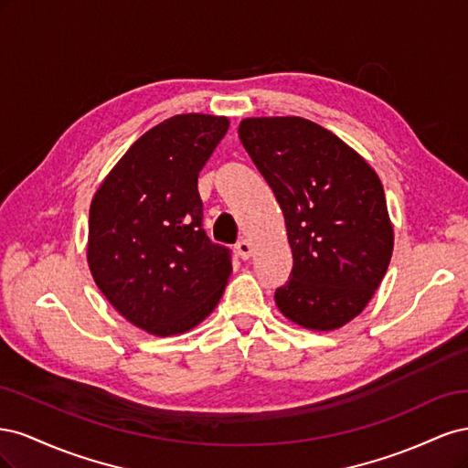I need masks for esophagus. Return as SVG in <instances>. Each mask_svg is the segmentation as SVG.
<instances>
[{
  "instance_id": "1",
  "label": "esophagus",
  "mask_w": 468,
  "mask_h": 468,
  "mask_svg": "<svg viewBox=\"0 0 468 468\" xmlns=\"http://www.w3.org/2000/svg\"><path fill=\"white\" fill-rule=\"evenodd\" d=\"M236 251H238V256L242 258V260H250V256H251V244L248 242V239H239V242L236 244Z\"/></svg>"
}]
</instances>
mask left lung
<instances>
[{"instance_id": "obj_1", "label": "left lung", "mask_w": 468, "mask_h": 468, "mask_svg": "<svg viewBox=\"0 0 468 468\" xmlns=\"http://www.w3.org/2000/svg\"><path fill=\"white\" fill-rule=\"evenodd\" d=\"M238 134L285 217L292 271L275 291L277 308L306 330L342 328L369 304L392 258L377 172L303 117H250Z\"/></svg>"}]
</instances>
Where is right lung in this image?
<instances>
[{"label":"right lung","instance_id":"1","mask_svg":"<svg viewBox=\"0 0 468 468\" xmlns=\"http://www.w3.org/2000/svg\"><path fill=\"white\" fill-rule=\"evenodd\" d=\"M230 121L169 117L140 136L97 187L88 265L117 313L152 335H177L217 308L230 251L201 229L199 172Z\"/></svg>","mask_w":468,"mask_h":468}]
</instances>
